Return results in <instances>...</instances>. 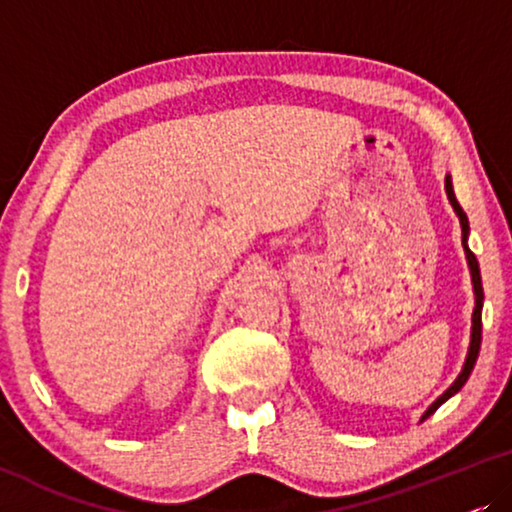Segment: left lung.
Returning a JSON list of instances; mask_svg holds the SVG:
<instances>
[{
	"label": "left lung",
	"instance_id": "1",
	"mask_svg": "<svg viewBox=\"0 0 512 512\" xmlns=\"http://www.w3.org/2000/svg\"><path fill=\"white\" fill-rule=\"evenodd\" d=\"M445 192H448V199L452 208H455V213L459 215V222H462V246H464V253H466V259H469V269H471V278H473V292H475V308H473V329H471V348H469V357H466L464 362V369L462 373H459V378L455 380V383L450 385V390L443 394V397H438L434 403H431L427 413L422 415V420H427L429 415H434L438 406L441 403L448 401L452 394H457L459 390H462L466 380H469L473 366H475V359H478V352H480V343H482V299H485V294H482V278H480V266H478V259H475V255L471 253V248L466 246V239H469V218H466L464 208L459 206V201L455 197V190H452V181L450 176H445Z\"/></svg>",
	"mask_w": 512,
	"mask_h": 512
}]
</instances>
